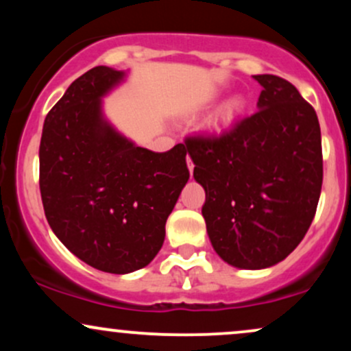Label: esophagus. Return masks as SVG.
I'll return each instance as SVG.
<instances>
[{"mask_svg": "<svg viewBox=\"0 0 351 351\" xmlns=\"http://www.w3.org/2000/svg\"><path fill=\"white\" fill-rule=\"evenodd\" d=\"M186 162H188V168H189V173H193V168H195V165H193V162H191V158H189V156H188V160H186Z\"/></svg>", "mask_w": 351, "mask_h": 351, "instance_id": "34e87169", "label": "esophagus"}]
</instances>
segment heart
<instances>
[{
    "mask_svg": "<svg viewBox=\"0 0 351 351\" xmlns=\"http://www.w3.org/2000/svg\"><path fill=\"white\" fill-rule=\"evenodd\" d=\"M244 110V100L239 99V97H234L231 99L229 102L221 108V112L217 114L216 117V128H226L231 125L237 117L241 115V112Z\"/></svg>",
    "mask_w": 351,
    "mask_h": 351,
    "instance_id": "1",
    "label": "heart"
}]
</instances>
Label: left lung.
Instances as JSON below:
<instances>
[{
  "label": "left lung",
  "instance_id": "left-lung-1",
  "mask_svg": "<svg viewBox=\"0 0 351 351\" xmlns=\"http://www.w3.org/2000/svg\"><path fill=\"white\" fill-rule=\"evenodd\" d=\"M263 86L252 115L219 135L184 140L195 180L206 191L203 217L228 264L264 269L307 234L324 180L320 125L289 80L254 75Z\"/></svg>",
  "mask_w": 351,
  "mask_h": 351
}]
</instances>
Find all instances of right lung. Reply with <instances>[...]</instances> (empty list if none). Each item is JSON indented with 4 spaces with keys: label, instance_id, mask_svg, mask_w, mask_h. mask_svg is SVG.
I'll return each mask as SVG.
<instances>
[{
    "label": "right lung",
    "instance_id": "add662e5",
    "mask_svg": "<svg viewBox=\"0 0 351 351\" xmlns=\"http://www.w3.org/2000/svg\"><path fill=\"white\" fill-rule=\"evenodd\" d=\"M123 72L97 66L71 84L44 120L39 189L60 243L99 271L128 274L153 261L189 178L183 143L155 153L102 119L100 97Z\"/></svg>",
    "mask_w": 351,
    "mask_h": 351
}]
</instances>
